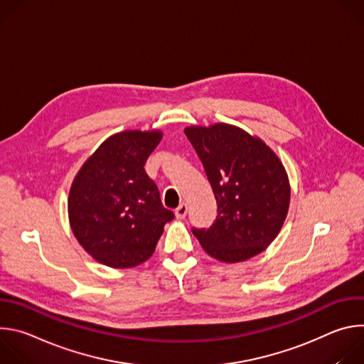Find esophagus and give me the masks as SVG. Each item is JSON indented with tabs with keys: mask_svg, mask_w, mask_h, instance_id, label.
Wrapping results in <instances>:
<instances>
[{
	"mask_svg": "<svg viewBox=\"0 0 364 364\" xmlns=\"http://www.w3.org/2000/svg\"><path fill=\"white\" fill-rule=\"evenodd\" d=\"M187 210H188L187 204H186V203H181V204L177 207V209H176L174 215H176V218H177V219H184V218H186V215H187Z\"/></svg>",
	"mask_w": 364,
	"mask_h": 364,
	"instance_id": "esophagus-1",
	"label": "esophagus"
}]
</instances>
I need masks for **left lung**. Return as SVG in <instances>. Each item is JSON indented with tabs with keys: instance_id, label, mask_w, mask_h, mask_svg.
<instances>
[{
	"instance_id": "1",
	"label": "left lung",
	"mask_w": 364,
	"mask_h": 364,
	"mask_svg": "<svg viewBox=\"0 0 364 364\" xmlns=\"http://www.w3.org/2000/svg\"><path fill=\"white\" fill-rule=\"evenodd\" d=\"M218 201L216 222L193 229L201 247L225 264L264 252L278 236L289 209L291 186L278 155L245 129L215 124L184 129Z\"/></svg>"
}]
</instances>
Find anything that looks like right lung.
Returning <instances> with one entry per match:
<instances>
[{"instance_id":"1","label":"right lung","mask_w":364,"mask_h":364,"mask_svg":"<svg viewBox=\"0 0 364 364\" xmlns=\"http://www.w3.org/2000/svg\"><path fill=\"white\" fill-rule=\"evenodd\" d=\"M163 131L129 129L111 135L73 178L68 213L80 246L99 264L134 268L152 256L174 213L145 173Z\"/></svg>"}]
</instances>
